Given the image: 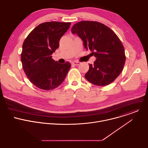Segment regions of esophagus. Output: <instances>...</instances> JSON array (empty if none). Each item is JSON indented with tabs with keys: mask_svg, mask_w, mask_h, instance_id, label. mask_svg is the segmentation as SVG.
I'll return each mask as SVG.
<instances>
[{
	"mask_svg": "<svg viewBox=\"0 0 148 148\" xmlns=\"http://www.w3.org/2000/svg\"><path fill=\"white\" fill-rule=\"evenodd\" d=\"M79 64H80V62L77 61H74L72 62V64L74 65V66H78Z\"/></svg>",
	"mask_w": 148,
	"mask_h": 148,
	"instance_id": "34e87169",
	"label": "esophagus"
}]
</instances>
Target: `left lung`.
Returning a JSON list of instances; mask_svg holds the SVG:
<instances>
[{
  "label": "left lung",
  "instance_id": "obj_1",
  "mask_svg": "<svg viewBox=\"0 0 148 148\" xmlns=\"http://www.w3.org/2000/svg\"><path fill=\"white\" fill-rule=\"evenodd\" d=\"M71 32L82 39L84 47L97 58L94 64H89L86 78L98 86L112 82L122 72L126 60L123 46L116 34L107 26L93 21L75 23Z\"/></svg>",
  "mask_w": 148,
  "mask_h": 148
}]
</instances>
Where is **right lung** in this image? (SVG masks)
I'll list each match as a JSON object with an SVG mask.
<instances>
[{
	"mask_svg": "<svg viewBox=\"0 0 148 148\" xmlns=\"http://www.w3.org/2000/svg\"><path fill=\"white\" fill-rule=\"evenodd\" d=\"M70 22H50L40 24L23 42L21 61L24 72L37 87L51 90L64 81L71 64H60L52 58L59 47L61 37L67 31Z\"/></svg>",
	"mask_w": 148,
	"mask_h": 148,
	"instance_id": "add662e5",
	"label": "right lung"
}]
</instances>
